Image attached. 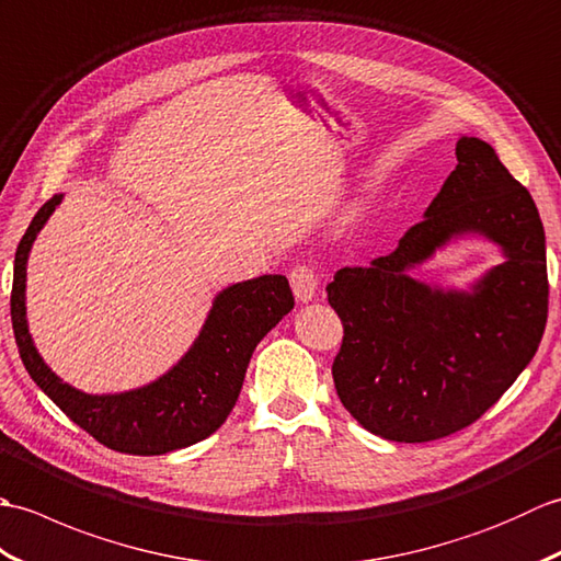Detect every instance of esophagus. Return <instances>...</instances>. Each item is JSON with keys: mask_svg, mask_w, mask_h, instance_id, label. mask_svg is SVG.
Returning <instances> with one entry per match:
<instances>
[{"mask_svg": "<svg viewBox=\"0 0 561 561\" xmlns=\"http://www.w3.org/2000/svg\"><path fill=\"white\" fill-rule=\"evenodd\" d=\"M289 282H291V289L294 296L299 299L301 304L311 301L316 296L318 289V274L316 270L308 265V262H299V265H294L289 272Z\"/></svg>", "mask_w": 561, "mask_h": 561, "instance_id": "1", "label": "esophagus"}]
</instances>
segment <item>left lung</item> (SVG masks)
I'll return each mask as SVG.
<instances>
[{"mask_svg":"<svg viewBox=\"0 0 561 561\" xmlns=\"http://www.w3.org/2000/svg\"><path fill=\"white\" fill-rule=\"evenodd\" d=\"M440 193L368 267H342L328 301L342 320L337 396L368 432L400 444L478 422L538 352L547 323V257L538 207L496 151L460 137ZM460 232H482L507 262L467 293H440L407 270Z\"/></svg>","mask_w":561,"mask_h":561,"instance_id":"1","label":"left lung"}]
</instances>
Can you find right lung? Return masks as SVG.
<instances>
[{
	"label": "right lung",
	"mask_w": 561,
	"mask_h": 561,
	"mask_svg": "<svg viewBox=\"0 0 561 561\" xmlns=\"http://www.w3.org/2000/svg\"><path fill=\"white\" fill-rule=\"evenodd\" d=\"M55 195L35 214L14 260L11 325L21 362L47 398L99 444L133 456H161L193 446L226 422L241 392L245 368L257 342L294 308L287 277L265 274L224 289L209 311L193 347L169 374L153 383L117 392L87 396L62 383L35 352L26 325V262L35 236L55 211Z\"/></svg>",
	"instance_id": "right-lung-1"
}]
</instances>
